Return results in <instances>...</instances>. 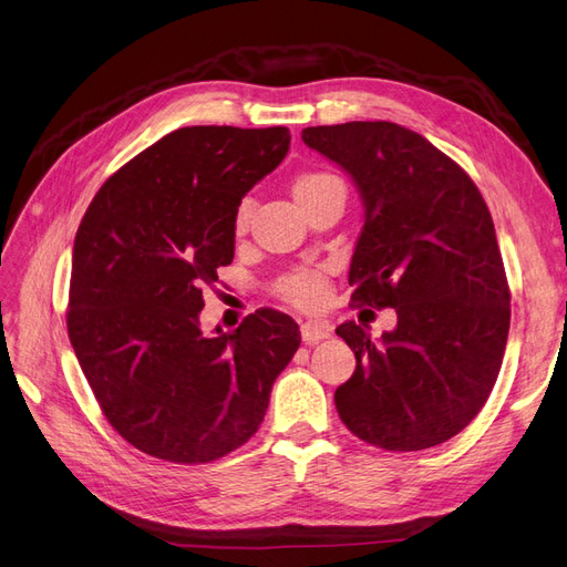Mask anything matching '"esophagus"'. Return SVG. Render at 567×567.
<instances>
[{
	"label": "esophagus",
	"mask_w": 567,
	"mask_h": 567,
	"mask_svg": "<svg viewBox=\"0 0 567 567\" xmlns=\"http://www.w3.org/2000/svg\"><path fill=\"white\" fill-rule=\"evenodd\" d=\"M300 333H302V340L307 342V346H312V342H319V340L331 336V326L321 323V321H305L300 326Z\"/></svg>",
	"instance_id": "1"
}]
</instances>
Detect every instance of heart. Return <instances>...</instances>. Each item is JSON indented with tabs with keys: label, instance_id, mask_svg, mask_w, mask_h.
<instances>
[{
	"label": "heart",
	"instance_id": "heart-1",
	"mask_svg": "<svg viewBox=\"0 0 567 567\" xmlns=\"http://www.w3.org/2000/svg\"><path fill=\"white\" fill-rule=\"evenodd\" d=\"M342 184L333 173H326V169H310V173H302L293 182V196L298 203L317 196L319 192L329 186ZM250 221V203L244 200L234 213V234H246ZM274 293L281 300L300 307V310H317L329 298V284H326L323 274L319 269H290L274 281L271 286Z\"/></svg>",
	"mask_w": 567,
	"mask_h": 567
}]
</instances>
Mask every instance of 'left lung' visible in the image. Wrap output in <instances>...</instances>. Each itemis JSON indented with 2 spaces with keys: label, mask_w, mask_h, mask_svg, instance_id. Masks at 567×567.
I'll use <instances>...</instances> for the list:
<instances>
[{
  "label": "left lung",
  "mask_w": 567,
  "mask_h": 567,
  "mask_svg": "<svg viewBox=\"0 0 567 567\" xmlns=\"http://www.w3.org/2000/svg\"><path fill=\"white\" fill-rule=\"evenodd\" d=\"M302 142L338 163L364 200L352 305L398 312L375 342L354 321L336 333L354 352L336 390L340 421L388 452H419L461 433L496 383L511 290L483 194L466 169L402 125H321Z\"/></svg>",
  "instance_id": "obj_1"
}]
</instances>
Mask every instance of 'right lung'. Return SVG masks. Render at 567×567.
Listing matches in <instances>:
<instances>
[{
	"label": "right lung",
	"instance_id": "1",
	"mask_svg": "<svg viewBox=\"0 0 567 567\" xmlns=\"http://www.w3.org/2000/svg\"><path fill=\"white\" fill-rule=\"evenodd\" d=\"M286 127H179L111 175L73 248L68 338L132 447L210 463L260 427L298 323L262 307L203 336V290L234 260V213L288 153Z\"/></svg>",
	"mask_w": 567,
	"mask_h": 567
}]
</instances>
